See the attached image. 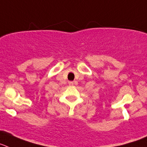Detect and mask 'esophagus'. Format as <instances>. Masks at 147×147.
Segmentation results:
<instances>
[{"label": "esophagus", "mask_w": 147, "mask_h": 147, "mask_svg": "<svg viewBox=\"0 0 147 147\" xmlns=\"http://www.w3.org/2000/svg\"><path fill=\"white\" fill-rule=\"evenodd\" d=\"M69 86H73V85H77L78 82L77 81H69Z\"/></svg>", "instance_id": "obj_1"}]
</instances>
